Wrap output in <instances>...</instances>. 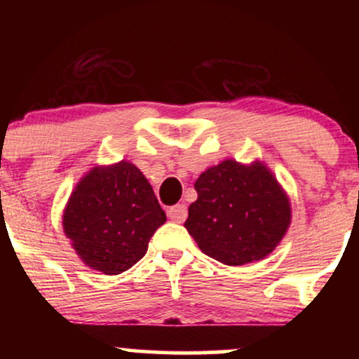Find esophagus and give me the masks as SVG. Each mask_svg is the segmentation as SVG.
Returning a JSON list of instances; mask_svg holds the SVG:
<instances>
[{
	"label": "esophagus",
	"instance_id": "esophagus-1",
	"mask_svg": "<svg viewBox=\"0 0 359 359\" xmlns=\"http://www.w3.org/2000/svg\"><path fill=\"white\" fill-rule=\"evenodd\" d=\"M167 216L168 219H172L174 222H184L185 217H187V205L185 204L172 205V208L167 211Z\"/></svg>",
	"mask_w": 359,
	"mask_h": 359
}]
</instances>
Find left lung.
<instances>
[{
  "instance_id": "8db88e82",
  "label": "left lung",
  "mask_w": 359,
  "mask_h": 359,
  "mask_svg": "<svg viewBox=\"0 0 359 359\" xmlns=\"http://www.w3.org/2000/svg\"><path fill=\"white\" fill-rule=\"evenodd\" d=\"M185 229L203 253L229 266L258 262L290 224V201L265 163L224 160L199 175Z\"/></svg>"
}]
</instances>
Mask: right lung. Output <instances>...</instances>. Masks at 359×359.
Masks as SVG:
<instances>
[{
    "mask_svg": "<svg viewBox=\"0 0 359 359\" xmlns=\"http://www.w3.org/2000/svg\"><path fill=\"white\" fill-rule=\"evenodd\" d=\"M165 221L145 175L126 160L90 168L62 216L79 258L106 275L126 271L145 257L148 241Z\"/></svg>",
    "mask_w": 359,
    "mask_h": 359,
    "instance_id": "add662e5",
    "label": "right lung"
}]
</instances>
